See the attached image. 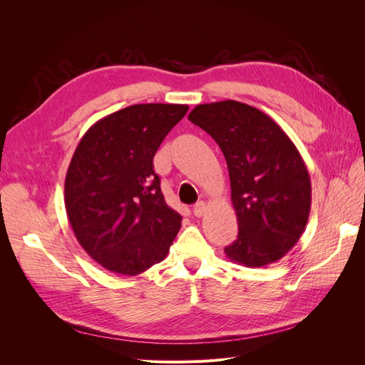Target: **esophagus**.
<instances>
[{
    "instance_id": "obj_1",
    "label": "esophagus",
    "mask_w": 365,
    "mask_h": 365,
    "mask_svg": "<svg viewBox=\"0 0 365 365\" xmlns=\"http://www.w3.org/2000/svg\"><path fill=\"white\" fill-rule=\"evenodd\" d=\"M205 210H207L205 202H202V201L196 202V204L193 205V215H195V216H197V217H201V216L205 213Z\"/></svg>"
}]
</instances>
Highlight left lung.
Returning a JSON list of instances; mask_svg holds the SVG:
<instances>
[{
	"instance_id": "obj_1",
	"label": "left lung",
	"mask_w": 365,
	"mask_h": 365,
	"mask_svg": "<svg viewBox=\"0 0 365 365\" xmlns=\"http://www.w3.org/2000/svg\"><path fill=\"white\" fill-rule=\"evenodd\" d=\"M189 120L222 150L239 235L230 260L260 268L286 256L303 235L312 187L292 140L260 109L236 101L197 105Z\"/></svg>"
}]
</instances>
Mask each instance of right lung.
<instances>
[{
  "mask_svg": "<svg viewBox=\"0 0 365 365\" xmlns=\"http://www.w3.org/2000/svg\"><path fill=\"white\" fill-rule=\"evenodd\" d=\"M187 105L141 103L88 129L65 176V208L81 247L98 264L137 275L168 256L181 215L164 201L153 155Z\"/></svg>",
  "mask_w": 365,
  "mask_h": 365,
  "instance_id": "right-lung-1",
  "label": "right lung"
}]
</instances>
